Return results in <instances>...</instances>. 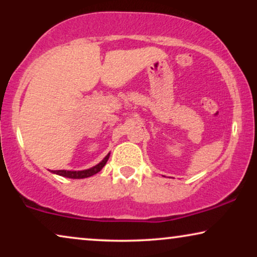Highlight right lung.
I'll return each instance as SVG.
<instances>
[{
  "label": "right lung",
  "mask_w": 257,
  "mask_h": 257,
  "mask_svg": "<svg viewBox=\"0 0 257 257\" xmlns=\"http://www.w3.org/2000/svg\"><path fill=\"white\" fill-rule=\"evenodd\" d=\"M108 158H110V153L107 154L106 157L104 158L103 160L100 161L99 164H97L96 166L87 168V170H83V171H66V170H58V171H51L54 174L61 175V177H65V178H70V179H84V178H89L92 177L96 173H98L101 168H103L105 165H106Z\"/></svg>",
  "instance_id": "1"
}]
</instances>
